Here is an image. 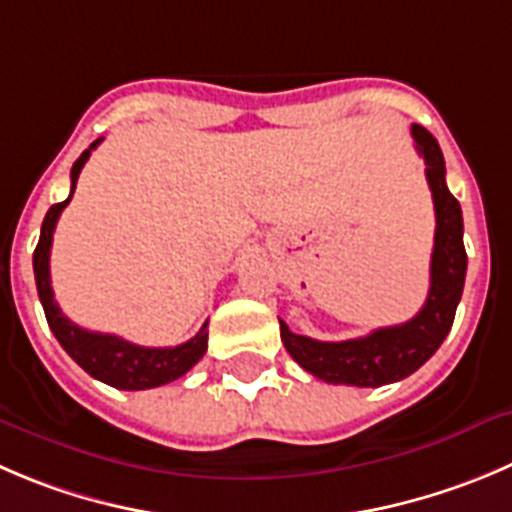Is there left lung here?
<instances>
[{"mask_svg":"<svg viewBox=\"0 0 512 512\" xmlns=\"http://www.w3.org/2000/svg\"><path fill=\"white\" fill-rule=\"evenodd\" d=\"M412 138L417 153L425 158V173L437 218L430 294L425 306L405 324L382 326L367 337L347 339V342H319V339L301 337L279 319L286 352L306 372L329 384L382 387L410 377L440 349L455 321L467 271L462 211L457 198L447 191L445 158L437 140L422 125H412Z\"/></svg>","mask_w":512,"mask_h":512,"instance_id":"obj_1","label":"left lung"}]
</instances>
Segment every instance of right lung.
Returning <instances> with one entry per match:
<instances>
[{
  "label": "right lung",
  "instance_id": "right-lung-1",
  "mask_svg": "<svg viewBox=\"0 0 512 512\" xmlns=\"http://www.w3.org/2000/svg\"><path fill=\"white\" fill-rule=\"evenodd\" d=\"M102 138H97L80 158L72 165V191L67 201L55 203L47 211L45 221H42L40 243L34 248L32 266H34V281H37V294H40L42 309H45L47 324H50L52 334L57 342L62 344L67 354L85 369L90 377L100 379V382L110 384L115 389H153L160 384H168L173 379L183 377L191 367H196L198 359L206 354L208 349V321L201 326V332L186 344L178 347H140V344L125 342V339L115 337V334H100L87 332L75 321L67 319L60 311L55 301V291L50 284V248H52V233H55L57 218L65 211L70 203L72 193H75L77 178H80L82 165L87 163L92 150L100 145Z\"/></svg>",
  "mask_w": 512,
  "mask_h": 512
}]
</instances>
